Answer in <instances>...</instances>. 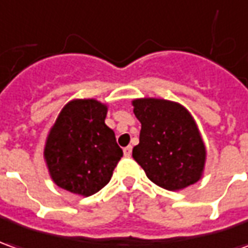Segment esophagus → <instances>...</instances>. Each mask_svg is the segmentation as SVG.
<instances>
[{"label":"esophagus","mask_w":248,"mask_h":248,"mask_svg":"<svg viewBox=\"0 0 248 248\" xmlns=\"http://www.w3.org/2000/svg\"><path fill=\"white\" fill-rule=\"evenodd\" d=\"M124 156H126V157H130V155H131V146H130V145L126 146V148H124Z\"/></svg>","instance_id":"esophagus-1"}]
</instances>
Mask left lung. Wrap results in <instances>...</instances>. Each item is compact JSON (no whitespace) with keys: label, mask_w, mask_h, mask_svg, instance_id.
Returning <instances> with one entry per match:
<instances>
[{"label":"left lung","mask_w":248,"mask_h":248,"mask_svg":"<svg viewBox=\"0 0 248 248\" xmlns=\"http://www.w3.org/2000/svg\"><path fill=\"white\" fill-rule=\"evenodd\" d=\"M141 122L140 144L133 159L160 187L179 191L203 176L206 146L198 124L181 103L160 97L131 100Z\"/></svg>","instance_id":"8db88e82"}]
</instances>
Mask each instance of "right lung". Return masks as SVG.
<instances>
[{
	"mask_svg": "<svg viewBox=\"0 0 248 248\" xmlns=\"http://www.w3.org/2000/svg\"><path fill=\"white\" fill-rule=\"evenodd\" d=\"M108 106L96 99L67 102L47 133L43 159L51 181L66 191L89 197L110 182L124 156L104 119Z\"/></svg>",
	"mask_w": 248,
	"mask_h": 248,
	"instance_id": "add662e5",
	"label": "right lung"
}]
</instances>
